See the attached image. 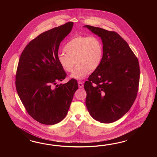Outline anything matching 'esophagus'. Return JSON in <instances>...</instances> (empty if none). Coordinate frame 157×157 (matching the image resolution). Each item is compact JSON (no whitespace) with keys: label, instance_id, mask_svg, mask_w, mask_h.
<instances>
[{"label":"esophagus","instance_id":"34e87169","mask_svg":"<svg viewBox=\"0 0 157 157\" xmlns=\"http://www.w3.org/2000/svg\"><path fill=\"white\" fill-rule=\"evenodd\" d=\"M78 86H79V88H82L83 86V84L82 82H78Z\"/></svg>","mask_w":157,"mask_h":157}]
</instances>
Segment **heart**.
Instances as JSON below:
<instances>
[{
	"label": "heart",
	"instance_id": "b5f03b06",
	"mask_svg": "<svg viewBox=\"0 0 157 157\" xmlns=\"http://www.w3.org/2000/svg\"><path fill=\"white\" fill-rule=\"evenodd\" d=\"M66 54L58 55L57 60L62 68L67 72H71L77 64L70 78L82 80L90 72L94 71L101 64L103 55V48L100 40L94 36H78L72 38L64 48Z\"/></svg>",
	"mask_w": 157,
	"mask_h": 157
}]
</instances>
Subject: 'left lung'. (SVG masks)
I'll return each instance as SVG.
<instances>
[{
	"instance_id": "left-lung-1",
	"label": "left lung",
	"mask_w": 157,
	"mask_h": 157,
	"mask_svg": "<svg viewBox=\"0 0 157 157\" xmlns=\"http://www.w3.org/2000/svg\"><path fill=\"white\" fill-rule=\"evenodd\" d=\"M83 27L100 37L103 45L101 64L84 85L86 107L95 120L111 123L127 113L136 99L139 62L128 44L116 32L89 25Z\"/></svg>"
}]
</instances>
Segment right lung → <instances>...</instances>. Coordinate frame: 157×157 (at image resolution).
Wrapping results in <instances>:
<instances>
[{"mask_svg": "<svg viewBox=\"0 0 157 157\" xmlns=\"http://www.w3.org/2000/svg\"><path fill=\"white\" fill-rule=\"evenodd\" d=\"M73 25L67 22L40 34L19 58L15 81L18 94L30 116L43 124L53 125L65 118L78 88L74 79L56 85L66 76L57 60L58 51Z\"/></svg>", "mask_w": 157, "mask_h": 157, "instance_id": "1", "label": "right lung"}]
</instances>
